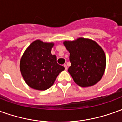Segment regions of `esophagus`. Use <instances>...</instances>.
Returning a JSON list of instances; mask_svg holds the SVG:
<instances>
[{
    "mask_svg": "<svg viewBox=\"0 0 122 122\" xmlns=\"http://www.w3.org/2000/svg\"><path fill=\"white\" fill-rule=\"evenodd\" d=\"M64 66H65V70H67V69H68V67H67V66H66V64H65V65H64Z\"/></svg>",
    "mask_w": 122,
    "mask_h": 122,
    "instance_id": "esophagus-1",
    "label": "esophagus"
}]
</instances>
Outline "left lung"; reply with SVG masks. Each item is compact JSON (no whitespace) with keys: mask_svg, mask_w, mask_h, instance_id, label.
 I'll list each match as a JSON object with an SVG mask.
<instances>
[{"mask_svg":"<svg viewBox=\"0 0 122 122\" xmlns=\"http://www.w3.org/2000/svg\"><path fill=\"white\" fill-rule=\"evenodd\" d=\"M63 44L70 53L71 66L68 71L74 82L83 87L96 84L103 76L106 66L102 48L94 40L84 38L65 41Z\"/></svg>","mask_w":122,"mask_h":122,"instance_id":"1","label":"left lung"}]
</instances>
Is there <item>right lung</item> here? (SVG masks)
<instances>
[{
	"label": "right lung",
	"instance_id": "add662e5",
	"mask_svg": "<svg viewBox=\"0 0 122 122\" xmlns=\"http://www.w3.org/2000/svg\"><path fill=\"white\" fill-rule=\"evenodd\" d=\"M53 42L36 40L30 44L20 61V71L30 87L46 90L53 84L65 67L57 63V57L51 53Z\"/></svg>",
	"mask_w": 122,
	"mask_h": 122
}]
</instances>
